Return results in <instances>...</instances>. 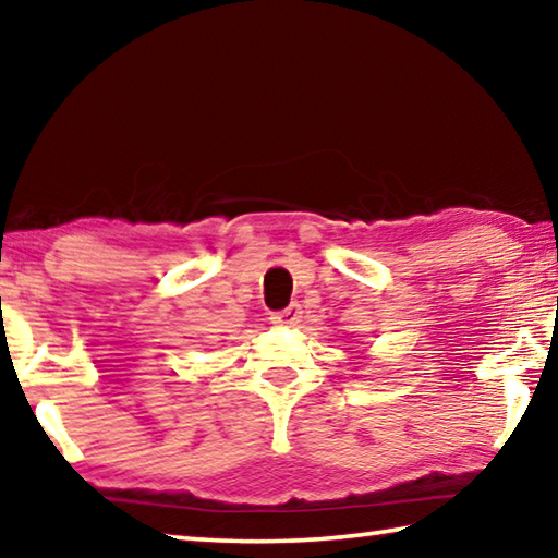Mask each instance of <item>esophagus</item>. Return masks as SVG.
Masks as SVG:
<instances>
[{"mask_svg": "<svg viewBox=\"0 0 558 558\" xmlns=\"http://www.w3.org/2000/svg\"><path fill=\"white\" fill-rule=\"evenodd\" d=\"M300 315H302V310H300V305L298 302H292V305H288L286 310H280V313H272V323L276 325H282V327H292L295 323H300Z\"/></svg>", "mask_w": 558, "mask_h": 558, "instance_id": "34e87169", "label": "esophagus"}]
</instances>
